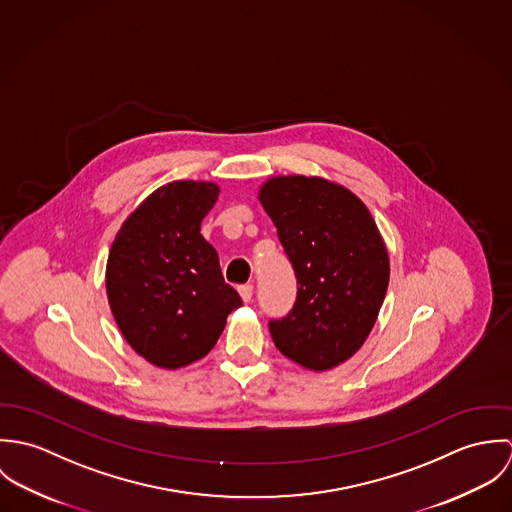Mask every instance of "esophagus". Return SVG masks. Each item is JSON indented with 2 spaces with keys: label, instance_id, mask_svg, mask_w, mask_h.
I'll list each match as a JSON object with an SVG mask.
<instances>
[{
  "label": "esophagus",
  "instance_id": "obj_1",
  "mask_svg": "<svg viewBox=\"0 0 512 512\" xmlns=\"http://www.w3.org/2000/svg\"><path fill=\"white\" fill-rule=\"evenodd\" d=\"M238 293H240V297H242V301H244V303H250L252 293H254V286H252V284L240 286V288H238Z\"/></svg>",
  "mask_w": 512,
  "mask_h": 512
}]
</instances>
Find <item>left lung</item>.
Listing matches in <instances>:
<instances>
[{"instance_id":"8db88e82","label":"left lung","mask_w":512,"mask_h":512,"mask_svg":"<svg viewBox=\"0 0 512 512\" xmlns=\"http://www.w3.org/2000/svg\"><path fill=\"white\" fill-rule=\"evenodd\" d=\"M258 201L297 276L292 313L270 321L278 351L313 372L343 365L365 345L390 280L376 222L351 189L319 175L270 177Z\"/></svg>"}]
</instances>
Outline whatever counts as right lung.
Masks as SVG:
<instances>
[{
    "mask_svg": "<svg viewBox=\"0 0 512 512\" xmlns=\"http://www.w3.org/2000/svg\"><path fill=\"white\" fill-rule=\"evenodd\" d=\"M213 181H171L122 222L106 262L116 325L147 363L177 370L217 345L230 311L242 305L220 272L201 222L219 199Z\"/></svg>",
    "mask_w": 512,
    "mask_h": 512,
    "instance_id": "add662e5",
    "label": "right lung"
}]
</instances>
